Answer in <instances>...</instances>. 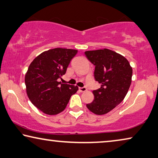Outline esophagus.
<instances>
[{
	"instance_id": "obj_1",
	"label": "esophagus",
	"mask_w": 158,
	"mask_h": 158,
	"mask_svg": "<svg viewBox=\"0 0 158 158\" xmlns=\"http://www.w3.org/2000/svg\"><path fill=\"white\" fill-rule=\"evenodd\" d=\"M79 90L81 92H85V91L87 90V88H85V87H81V88H79Z\"/></svg>"
}]
</instances>
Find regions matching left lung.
I'll list each match as a JSON object with an SVG mask.
<instances>
[{"label":"left lung","mask_w":158,"mask_h":158,"mask_svg":"<svg viewBox=\"0 0 158 158\" xmlns=\"http://www.w3.org/2000/svg\"><path fill=\"white\" fill-rule=\"evenodd\" d=\"M95 66L94 77L100 88L93 91V102L86 105L92 113L104 115L118 106L127 95L131 84L132 69L124 56L109 49L85 52Z\"/></svg>","instance_id":"obj_1"}]
</instances>
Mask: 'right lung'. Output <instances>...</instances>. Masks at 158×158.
I'll return each mask as SVG.
<instances>
[{
	"label": "right lung",
	"mask_w": 158,
	"mask_h": 158,
	"mask_svg": "<svg viewBox=\"0 0 158 158\" xmlns=\"http://www.w3.org/2000/svg\"><path fill=\"white\" fill-rule=\"evenodd\" d=\"M77 52V50L61 48L48 50L29 65L25 77L27 95L32 103L47 115L63 111L78 90L77 86L58 82Z\"/></svg>",
	"instance_id": "add662e5"
}]
</instances>
